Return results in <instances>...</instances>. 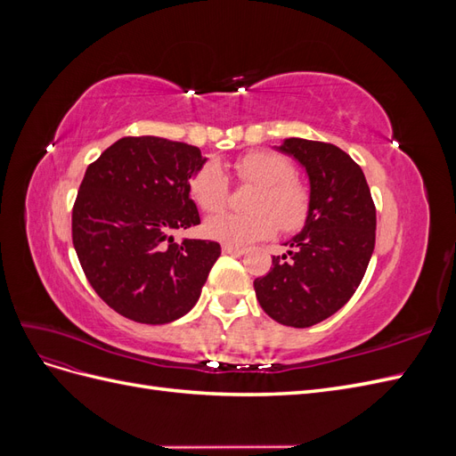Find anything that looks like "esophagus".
I'll list each match as a JSON object with an SVG mask.
<instances>
[{
    "instance_id": "1",
    "label": "esophagus",
    "mask_w": 456,
    "mask_h": 456,
    "mask_svg": "<svg viewBox=\"0 0 456 456\" xmlns=\"http://www.w3.org/2000/svg\"><path fill=\"white\" fill-rule=\"evenodd\" d=\"M223 253L224 255H243L245 249H243V247H236L232 243H223Z\"/></svg>"
}]
</instances>
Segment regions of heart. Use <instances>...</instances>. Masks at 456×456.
Listing matches in <instances>:
<instances>
[{
    "instance_id": "1",
    "label": "heart",
    "mask_w": 456,
    "mask_h": 456,
    "mask_svg": "<svg viewBox=\"0 0 456 456\" xmlns=\"http://www.w3.org/2000/svg\"><path fill=\"white\" fill-rule=\"evenodd\" d=\"M230 169L243 186H255L251 213H224L205 223V233L215 240L245 245L268 238L278 230L295 232L310 216V186L295 175L289 158L270 150H253L233 159ZM190 196L205 213L223 211L230 200V184L216 163H205L190 176Z\"/></svg>"
}]
</instances>
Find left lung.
Wrapping results in <instances>:
<instances>
[{"label":"left lung","instance_id":"8db88e82","mask_svg":"<svg viewBox=\"0 0 456 456\" xmlns=\"http://www.w3.org/2000/svg\"><path fill=\"white\" fill-rule=\"evenodd\" d=\"M310 176L312 211L300 233L255 280V293L272 320L310 327L338 312L360 287L375 249L377 209L365 175L335 144L287 139L280 148Z\"/></svg>","mask_w":456,"mask_h":456}]
</instances>
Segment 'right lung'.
Wrapping results in <instances>:
<instances>
[{
  "label": "right lung",
  "instance_id": "right-lung-1",
  "mask_svg": "<svg viewBox=\"0 0 456 456\" xmlns=\"http://www.w3.org/2000/svg\"><path fill=\"white\" fill-rule=\"evenodd\" d=\"M203 161L196 146L123 136L86 171L74 249L94 293L127 320L161 325L188 314L220 256L216 241L171 236L200 224L188 181Z\"/></svg>",
  "mask_w": 456,
  "mask_h": 456
}]
</instances>
